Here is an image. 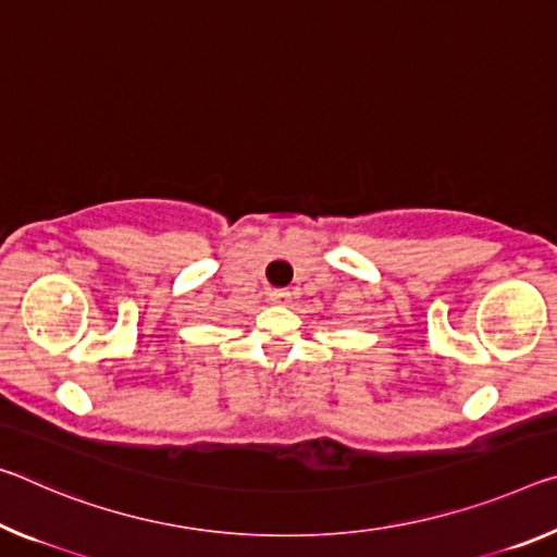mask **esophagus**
Returning a JSON list of instances; mask_svg holds the SVG:
<instances>
[{"label":"esophagus","mask_w":557,"mask_h":557,"mask_svg":"<svg viewBox=\"0 0 557 557\" xmlns=\"http://www.w3.org/2000/svg\"><path fill=\"white\" fill-rule=\"evenodd\" d=\"M270 302L287 305L289 302V293H287V289H270Z\"/></svg>","instance_id":"esophagus-1"}]
</instances>
